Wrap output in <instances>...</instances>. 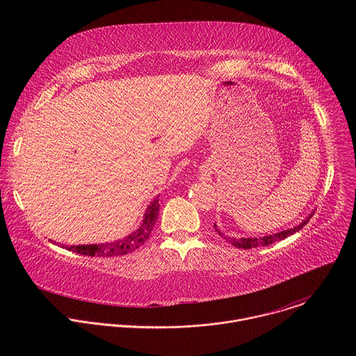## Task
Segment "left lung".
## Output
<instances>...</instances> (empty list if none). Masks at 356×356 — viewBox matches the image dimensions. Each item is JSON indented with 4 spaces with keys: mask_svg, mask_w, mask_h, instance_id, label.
Segmentation results:
<instances>
[{
    "mask_svg": "<svg viewBox=\"0 0 356 356\" xmlns=\"http://www.w3.org/2000/svg\"><path fill=\"white\" fill-rule=\"evenodd\" d=\"M313 217V214H310V217H307L306 220H304L301 224H298L297 227L291 228V229H287V231H282V232H277V234H273V235H268V236H262V238H241V239H236V238H229V236H224V234L221 231H218L217 225L216 227V231L218 232L220 236H222L224 239H227L231 245L236 246V248H242V249H252V248H258V246H268L276 241H282L290 235H293L294 232H297L298 229H301L304 225H306L310 218Z\"/></svg>",
    "mask_w": 356,
    "mask_h": 356,
    "instance_id": "1",
    "label": "left lung"
}]
</instances>
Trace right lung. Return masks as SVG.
<instances>
[{"label": "right lung", "mask_w": 356, "mask_h": 356, "mask_svg": "<svg viewBox=\"0 0 356 356\" xmlns=\"http://www.w3.org/2000/svg\"><path fill=\"white\" fill-rule=\"evenodd\" d=\"M159 198H155L150 202V206L146 210L145 218L140 224V227L128 235L127 238L121 241H115L111 243H99V245H77V246H66L67 250L77 252L80 255L86 257H103V258H111L118 255H125L139 246H142L146 239L149 238L152 229L155 227V222L159 216Z\"/></svg>", "instance_id": "obj_1"}]
</instances>
